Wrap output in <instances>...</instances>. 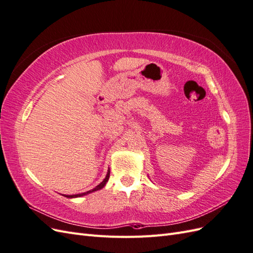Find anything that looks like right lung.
Instances as JSON below:
<instances>
[{"label":"right lung","instance_id":"1","mask_svg":"<svg viewBox=\"0 0 253 253\" xmlns=\"http://www.w3.org/2000/svg\"><path fill=\"white\" fill-rule=\"evenodd\" d=\"M109 178H110V170H109V172H108V174H106V176H105V178L103 179V181L100 183V185H98L96 188H94L93 190H90V191H88V192H86V193H81V194H76V195H64V196H66V197H80V196H83V195H85V194H88V193H91V192H94V191H97V190H100V189H102L104 186H105V183H106V181L109 180Z\"/></svg>","mask_w":253,"mask_h":253}]
</instances>
